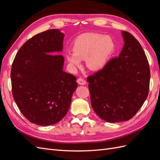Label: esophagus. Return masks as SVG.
I'll use <instances>...</instances> for the list:
<instances>
[{
  "instance_id": "esophagus-1",
  "label": "esophagus",
  "mask_w": 160,
  "mask_h": 160,
  "mask_svg": "<svg viewBox=\"0 0 160 160\" xmlns=\"http://www.w3.org/2000/svg\"><path fill=\"white\" fill-rule=\"evenodd\" d=\"M77 82L79 85H84L86 84V81L82 78H79L78 79H77Z\"/></svg>"
}]
</instances>
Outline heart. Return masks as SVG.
Listing matches in <instances>:
<instances>
[{
	"label": "heart",
	"mask_w": 160,
	"mask_h": 160,
	"mask_svg": "<svg viewBox=\"0 0 160 160\" xmlns=\"http://www.w3.org/2000/svg\"><path fill=\"white\" fill-rule=\"evenodd\" d=\"M115 49V42L111 36L88 32L76 38L72 47V53H67L65 57L72 70L81 66V61L85 60L89 69L99 71L108 63Z\"/></svg>",
	"instance_id": "obj_1"
}]
</instances>
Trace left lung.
I'll list each match as a JSON object with an SVG mask.
<instances>
[{
    "label": "left lung",
    "instance_id": "8db88e82",
    "mask_svg": "<svg viewBox=\"0 0 160 160\" xmlns=\"http://www.w3.org/2000/svg\"><path fill=\"white\" fill-rule=\"evenodd\" d=\"M124 45L118 57L88 78L95 113L109 123L126 122L146 100L150 70L142 47L132 34L122 31Z\"/></svg>",
    "mask_w": 160,
    "mask_h": 160
}]
</instances>
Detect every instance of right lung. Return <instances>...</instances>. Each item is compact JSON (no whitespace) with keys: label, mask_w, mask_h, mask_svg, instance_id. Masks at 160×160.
Listing matches in <instances>:
<instances>
[{"label":"right lung","mask_w":160,"mask_h":160,"mask_svg":"<svg viewBox=\"0 0 160 160\" xmlns=\"http://www.w3.org/2000/svg\"><path fill=\"white\" fill-rule=\"evenodd\" d=\"M65 35L59 29L38 33L17 53L11 78L14 101L32 123L48 126L59 122L70 108L77 88L76 77L63 71Z\"/></svg>","instance_id":"add662e5"}]
</instances>
